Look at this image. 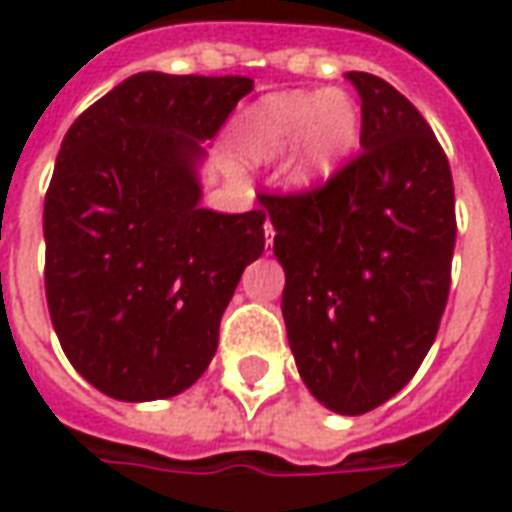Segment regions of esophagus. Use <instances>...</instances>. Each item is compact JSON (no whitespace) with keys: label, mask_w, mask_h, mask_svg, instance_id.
Listing matches in <instances>:
<instances>
[{"label":"esophagus","mask_w":512,"mask_h":512,"mask_svg":"<svg viewBox=\"0 0 512 512\" xmlns=\"http://www.w3.org/2000/svg\"><path fill=\"white\" fill-rule=\"evenodd\" d=\"M274 244V227H271V221H266V246Z\"/></svg>","instance_id":"1"}]
</instances>
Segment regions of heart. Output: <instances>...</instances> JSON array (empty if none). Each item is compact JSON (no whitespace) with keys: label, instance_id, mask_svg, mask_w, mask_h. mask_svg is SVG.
<instances>
[{"label":"heart","instance_id":"heart-1","mask_svg":"<svg viewBox=\"0 0 512 512\" xmlns=\"http://www.w3.org/2000/svg\"><path fill=\"white\" fill-rule=\"evenodd\" d=\"M360 113L352 96L341 91H291L266 96L244 116L241 152L255 163L274 160L296 145L291 180L318 185L338 171L355 149Z\"/></svg>","mask_w":512,"mask_h":512}]
</instances>
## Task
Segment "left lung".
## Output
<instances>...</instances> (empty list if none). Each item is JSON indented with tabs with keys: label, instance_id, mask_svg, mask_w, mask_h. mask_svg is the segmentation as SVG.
I'll list each match as a JSON object with an SVG mask.
<instances>
[{
	"label": "left lung",
	"instance_id": "left-lung-1",
	"mask_svg": "<svg viewBox=\"0 0 512 512\" xmlns=\"http://www.w3.org/2000/svg\"><path fill=\"white\" fill-rule=\"evenodd\" d=\"M360 155L318 188L260 194L285 268L282 316L302 380L360 416L405 388L452 285L455 185L430 124L393 85L349 71Z\"/></svg>",
	"mask_w": 512,
	"mask_h": 512
}]
</instances>
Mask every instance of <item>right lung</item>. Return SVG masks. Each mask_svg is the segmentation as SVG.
<instances>
[{
  "label": "right lung",
  "instance_id": "right-lung-1",
  "mask_svg": "<svg viewBox=\"0 0 512 512\" xmlns=\"http://www.w3.org/2000/svg\"><path fill=\"white\" fill-rule=\"evenodd\" d=\"M249 77L132 74L74 121L44 202L46 305L71 366L121 402L191 388L219 346L263 210L199 205L202 141Z\"/></svg>",
  "mask_w": 512,
  "mask_h": 512
}]
</instances>
